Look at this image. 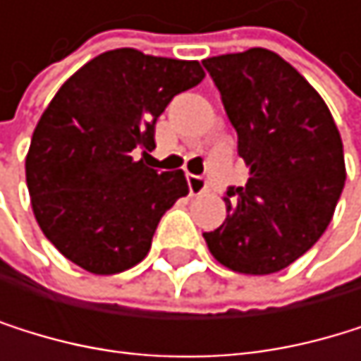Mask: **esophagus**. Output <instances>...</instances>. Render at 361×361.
<instances>
[{"label": "esophagus", "instance_id": "esophagus-1", "mask_svg": "<svg viewBox=\"0 0 361 361\" xmlns=\"http://www.w3.org/2000/svg\"><path fill=\"white\" fill-rule=\"evenodd\" d=\"M188 188H190V195H203L207 190V182L199 175H188Z\"/></svg>", "mask_w": 361, "mask_h": 361}]
</instances>
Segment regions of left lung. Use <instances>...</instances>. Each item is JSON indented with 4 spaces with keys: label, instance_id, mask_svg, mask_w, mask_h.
Returning <instances> with one entry per match:
<instances>
[{
    "label": "left lung",
    "instance_id": "obj_1",
    "mask_svg": "<svg viewBox=\"0 0 361 361\" xmlns=\"http://www.w3.org/2000/svg\"><path fill=\"white\" fill-rule=\"evenodd\" d=\"M238 132L247 184L229 188L227 219L203 238L233 273L271 275L325 233L346 166L336 121L314 86L271 49L203 60Z\"/></svg>",
    "mask_w": 361,
    "mask_h": 361
}]
</instances>
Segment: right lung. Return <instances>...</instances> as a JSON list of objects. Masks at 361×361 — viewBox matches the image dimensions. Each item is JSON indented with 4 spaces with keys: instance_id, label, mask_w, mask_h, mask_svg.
<instances>
[{
    "instance_id": "obj_1",
    "label": "right lung",
    "mask_w": 361,
    "mask_h": 361,
    "mask_svg": "<svg viewBox=\"0 0 361 361\" xmlns=\"http://www.w3.org/2000/svg\"><path fill=\"white\" fill-rule=\"evenodd\" d=\"M205 78L197 60L112 49L68 78L38 118L25 156L36 223L92 275L145 259L162 214L188 195L184 171L158 173L134 151L156 149V121Z\"/></svg>"
}]
</instances>
